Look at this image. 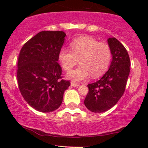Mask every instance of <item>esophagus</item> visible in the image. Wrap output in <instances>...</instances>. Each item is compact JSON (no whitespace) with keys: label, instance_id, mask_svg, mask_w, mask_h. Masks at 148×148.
Returning a JSON list of instances; mask_svg holds the SVG:
<instances>
[{"label":"esophagus","instance_id":"obj_1","mask_svg":"<svg viewBox=\"0 0 148 148\" xmlns=\"http://www.w3.org/2000/svg\"><path fill=\"white\" fill-rule=\"evenodd\" d=\"M71 86H74V87H78V86H79V84H77V83L72 81V82H71Z\"/></svg>","mask_w":148,"mask_h":148}]
</instances>
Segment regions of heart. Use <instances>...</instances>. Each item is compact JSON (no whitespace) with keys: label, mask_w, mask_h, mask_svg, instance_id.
<instances>
[{"label":"heart","mask_w":148,"mask_h":148,"mask_svg":"<svg viewBox=\"0 0 148 148\" xmlns=\"http://www.w3.org/2000/svg\"><path fill=\"white\" fill-rule=\"evenodd\" d=\"M70 49L62 47L58 53V60L61 67L69 72L77 64L76 69L67 74L68 79L76 82L86 79L92 75L99 77L108 70L112 58V51L106 42H99L89 36H81L70 42Z\"/></svg>","instance_id":"obj_1"}]
</instances>
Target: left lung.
Listing matches in <instances>:
<instances>
[{
  "instance_id": "left-lung-1",
  "label": "left lung",
  "mask_w": 148,
  "mask_h": 148,
  "mask_svg": "<svg viewBox=\"0 0 148 148\" xmlns=\"http://www.w3.org/2000/svg\"><path fill=\"white\" fill-rule=\"evenodd\" d=\"M112 51L109 69L99 81L88 85L85 106L94 113H103L114 106L123 95L130 72L127 49L115 37L108 39Z\"/></svg>"
}]
</instances>
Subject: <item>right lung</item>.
I'll return each instance as SVG.
<instances>
[{"label": "right lung", "mask_w": 148, "mask_h": 148, "mask_svg": "<svg viewBox=\"0 0 148 148\" xmlns=\"http://www.w3.org/2000/svg\"><path fill=\"white\" fill-rule=\"evenodd\" d=\"M65 36L58 30L40 32L20 51L18 88L26 102L38 111L50 113L58 108L70 86L69 81L62 79V68L58 63Z\"/></svg>", "instance_id": "1"}]
</instances>
